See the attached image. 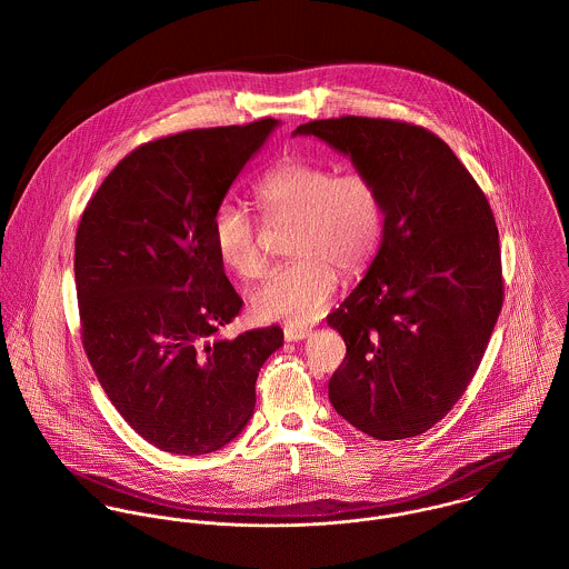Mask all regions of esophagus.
I'll use <instances>...</instances> for the list:
<instances>
[{
  "label": "esophagus",
  "instance_id": "esophagus-1",
  "mask_svg": "<svg viewBox=\"0 0 569 569\" xmlns=\"http://www.w3.org/2000/svg\"><path fill=\"white\" fill-rule=\"evenodd\" d=\"M309 335H311V330L305 328V326H284V339H287V341H302V339H307Z\"/></svg>",
  "mask_w": 569,
  "mask_h": 569
}]
</instances>
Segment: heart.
Wrapping results in <instances>:
<instances>
[{
  "label": "heart",
  "mask_w": 569,
  "mask_h": 569,
  "mask_svg": "<svg viewBox=\"0 0 569 569\" xmlns=\"http://www.w3.org/2000/svg\"><path fill=\"white\" fill-rule=\"evenodd\" d=\"M253 194L267 219H291L289 253L249 296L253 318L309 325L322 316L343 276L361 273L383 234V197L359 170L335 174L325 163L284 160L267 170ZM212 243L226 267L243 278L264 269L256 223L234 203H221L212 219Z\"/></svg>",
  "instance_id": "heart-1"
}]
</instances>
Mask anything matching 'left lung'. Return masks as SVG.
<instances>
[{"mask_svg":"<svg viewBox=\"0 0 569 569\" xmlns=\"http://www.w3.org/2000/svg\"><path fill=\"white\" fill-rule=\"evenodd\" d=\"M375 179L383 234L363 280L328 316L346 359L335 411L377 440L431 429L471 383L501 311L499 234L487 197L431 131L343 116L300 124Z\"/></svg>","mask_w":569,"mask_h":569,"instance_id":"1","label":"left lung"}]
</instances>
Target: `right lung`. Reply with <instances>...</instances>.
Segmentation results:
<instances>
[{
    "mask_svg": "<svg viewBox=\"0 0 569 569\" xmlns=\"http://www.w3.org/2000/svg\"><path fill=\"white\" fill-rule=\"evenodd\" d=\"M280 122L183 131L142 144L82 212L74 276L87 359L120 416L168 453L232 442L256 406L267 326L230 339L243 300L212 243L230 186Z\"/></svg>",
    "mask_w": 569,
    "mask_h": 569,
    "instance_id": "obj_1",
    "label": "right lung"
}]
</instances>
